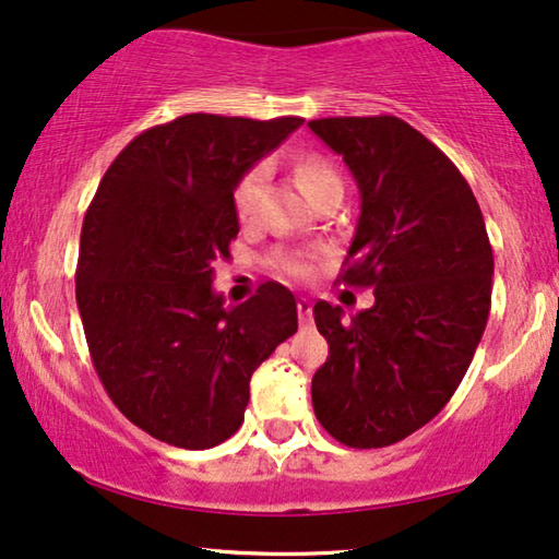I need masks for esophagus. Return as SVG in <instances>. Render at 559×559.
<instances>
[{"mask_svg": "<svg viewBox=\"0 0 559 559\" xmlns=\"http://www.w3.org/2000/svg\"><path fill=\"white\" fill-rule=\"evenodd\" d=\"M297 316H300L302 328L312 325V302L308 300V297H300V300H297Z\"/></svg>", "mask_w": 559, "mask_h": 559, "instance_id": "esophagus-1", "label": "esophagus"}]
</instances>
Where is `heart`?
<instances>
[{
	"label": "heart",
	"instance_id": "b5f03b06",
	"mask_svg": "<svg viewBox=\"0 0 559 559\" xmlns=\"http://www.w3.org/2000/svg\"><path fill=\"white\" fill-rule=\"evenodd\" d=\"M295 178L300 182V188L312 198L323 193V190L341 186L338 173L331 165V159H325L323 155H316V152H308V155H300L295 159ZM264 180H266V170L264 165H257L247 170L236 182L234 188V211L239 216L241 224H251L257 221L259 209H262V195H264ZM274 266L282 274H289V277H308L310 266L297 257H280Z\"/></svg>",
	"mask_w": 559,
	"mask_h": 559
}]
</instances>
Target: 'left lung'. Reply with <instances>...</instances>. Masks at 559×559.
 <instances>
[{
    "label": "left lung",
    "mask_w": 559,
    "mask_h": 559,
    "mask_svg": "<svg viewBox=\"0 0 559 559\" xmlns=\"http://www.w3.org/2000/svg\"><path fill=\"white\" fill-rule=\"evenodd\" d=\"M308 127L361 190L338 280L377 297L350 318L325 300L312 308L328 341L312 409L343 445L386 448L430 423L468 371L491 310V241L461 170L407 121L381 114Z\"/></svg>",
    "instance_id": "8db88e82"
}]
</instances>
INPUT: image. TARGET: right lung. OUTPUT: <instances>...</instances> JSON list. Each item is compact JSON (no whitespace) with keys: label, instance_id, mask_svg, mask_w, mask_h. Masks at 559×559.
I'll return each mask as SVG.
<instances>
[{"label":"right lung","instance_id":"obj_1","mask_svg":"<svg viewBox=\"0 0 559 559\" xmlns=\"http://www.w3.org/2000/svg\"><path fill=\"white\" fill-rule=\"evenodd\" d=\"M300 124L186 114L152 127L119 152L83 218L75 302L91 361L121 415L167 445L231 438L251 373L297 331L280 282L231 308L211 282L239 234L236 182Z\"/></svg>","mask_w":559,"mask_h":559}]
</instances>
